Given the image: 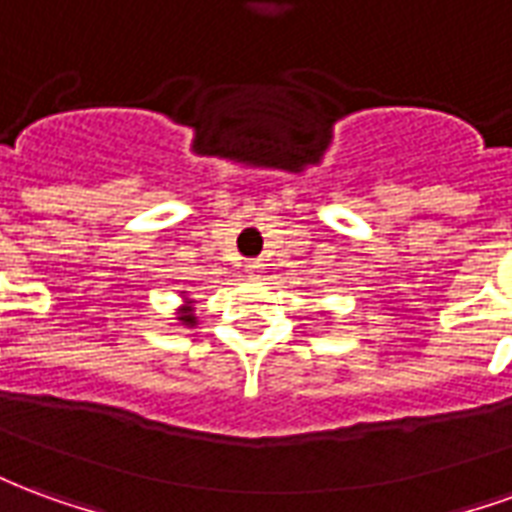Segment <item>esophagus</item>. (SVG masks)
Masks as SVG:
<instances>
[{
	"label": "esophagus",
	"instance_id": "34e87169",
	"mask_svg": "<svg viewBox=\"0 0 512 512\" xmlns=\"http://www.w3.org/2000/svg\"><path fill=\"white\" fill-rule=\"evenodd\" d=\"M263 263H260V260H249V263H246V274H249V277H260V274H263Z\"/></svg>",
	"mask_w": 512,
	"mask_h": 512
}]
</instances>
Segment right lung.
Returning a JSON list of instances; mask_svg holds the SVG:
<instances>
[{
  "instance_id": "right-lung-1",
  "label": "right lung",
  "mask_w": 512,
  "mask_h": 512,
  "mask_svg": "<svg viewBox=\"0 0 512 512\" xmlns=\"http://www.w3.org/2000/svg\"><path fill=\"white\" fill-rule=\"evenodd\" d=\"M180 321H186V323H191V315H180Z\"/></svg>"
}]
</instances>
